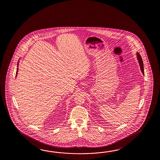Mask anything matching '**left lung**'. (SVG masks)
I'll return each mask as SVG.
<instances>
[{"label":"left lung","mask_w":160,"mask_h":160,"mask_svg":"<svg viewBox=\"0 0 160 160\" xmlns=\"http://www.w3.org/2000/svg\"><path fill=\"white\" fill-rule=\"evenodd\" d=\"M137 58L138 59V61L139 62L141 70L142 72L143 75H144V70H143V64L142 59V58H141V55L138 52H137Z\"/></svg>","instance_id":"left-lung-1"}]
</instances>
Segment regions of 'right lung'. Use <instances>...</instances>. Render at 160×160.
Masks as SVG:
<instances>
[{
  "label": "right lung",
  "mask_w": 160,
  "mask_h": 160,
  "mask_svg": "<svg viewBox=\"0 0 160 160\" xmlns=\"http://www.w3.org/2000/svg\"><path fill=\"white\" fill-rule=\"evenodd\" d=\"M19 61H18V62L17 70V72H16V77L17 76L18 72V65H19Z\"/></svg>",
  "instance_id": "add662e5"
}]
</instances>
